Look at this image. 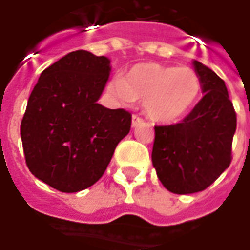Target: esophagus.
Instances as JSON below:
<instances>
[{
	"mask_svg": "<svg viewBox=\"0 0 250 250\" xmlns=\"http://www.w3.org/2000/svg\"><path fill=\"white\" fill-rule=\"evenodd\" d=\"M141 123H144V120H142V118H139L138 115H132V119H131L132 127H137V125H141Z\"/></svg>",
	"mask_w": 250,
	"mask_h": 250,
	"instance_id": "esophagus-1",
	"label": "esophagus"
}]
</instances>
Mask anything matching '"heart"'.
I'll return each instance as SVG.
<instances>
[{"mask_svg":"<svg viewBox=\"0 0 250 250\" xmlns=\"http://www.w3.org/2000/svg\"><path fill=\"white\" fill-rule=\"evenodd\" d=\"M201 89L194 69L157 62L137 64L106 86V91L123 105L144 101L147 116L159 123L185 118L198 101Z\"/></svg>","mask_w":250,"mask_h":250,"instance_id":"obj_1","label":"heart"}]
</instances>
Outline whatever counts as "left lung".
<instances>
[{"label": "left lung", "mask_w": 250, "mask_h": 250, "mask_svg": "<svg viewBox=\"0 0 250 250\" xmlns=\"http://www.w3.org/2000/svg\"><path fill=\"white\" fill-rule=\"evenodd\" d=\"M204 97L181 123L154 125L152 161L164 188L175 194L203 191L231 163L237 113L225 81L194 60Z\"/></svg>", "instance_id": "1"}]
</instances>
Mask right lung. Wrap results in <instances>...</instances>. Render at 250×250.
Masks as SVG:
<instances>
[{
  "label": "right lung",
  "mask_w": 250,
  "mask_h": 250,
  "mask_svg": "<svg viewBox=\"0 0 250 250\" xmlns=\"http://www.w3.org/2000/svg\"><path fill=\"white\" fill-rule=\"evenodd\" d=\"M109 72V59L71 52L42 71L28 98L20 125L25 164L59 191L94 185L131 128L130 112L97 103Z\"/></svg>",
  "instance_id": "1"
}]
</instances>
